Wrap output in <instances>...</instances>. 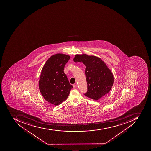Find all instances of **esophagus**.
<instances>
[{"label": "esophagus", "instance_id": "esophagus-1", "mask_svg": "<svg viewBox=\"0 0 151 151\" xmlns=\"http://www.w3.org/2000/svg\"><path fill=\"white\" fill-rule=\"evenodd\" d=\"M77 86H77V85H73V88H77Z\"/></svg>", "mask_w": 151, "mask_h": 151}]
</instances>
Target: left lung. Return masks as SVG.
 Returning a JSON list of instances; mask_svg holds the SVG:
<instances>
[{
  "mask_svg": "<svg viewBox=\"0 0 151 151\" xmlns=\"http://www.w3.org/2000/svg\"><path fill=\"white\" fill-rule=\"evenodd\" d=\"M75 62H83L86 65L85 74L87 83L86 96L97 100L110 91L114 83L113 73L105 63L95 56L76 55Z\"/></svg>",
  "mask_w": 151,
  "mask_h": 151,
  "instance_id": "obj_1",
  "label": "left lung"
}]
</instances>
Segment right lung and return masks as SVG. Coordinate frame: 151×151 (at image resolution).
I'll use <instances>...</instances> for the list:
<instances>
[{
	"label": "right lung",
	"mask_w": 151,
	"mask_h": 151,
	"mask_svg": "<svg viewBox=\"0 0 151 151\" xmlns=\"http://www.w3.org/2000/svg\"><path fill=\"white\" fill-rule=\"evenodd\" d=\"M70 56L57 54L51 56L42 69L39 87L43 97L53 105H59L67 99L73 86L64 73Z\"/></svg>",
	"instance_id": "obj_1"
}]
</instances>
